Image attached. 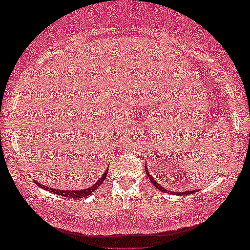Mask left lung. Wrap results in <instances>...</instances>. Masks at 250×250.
I'll return each instance as SVG.
<instances>
[{"mask_svg":"<svg viewBox=\"0 0 250 250\" xmlns=\"http://www.w3.org/2000/svg\"><path fill=\"white\" fill-rule=\"evenodd\" d=\"M146 176L149 177V179H150V181L152 182V185L154 186V187H156L157 189H159L160 191H162V192H166V193H170V192H172V191H169V190H167V189H165L164 187H162V186H160L159 184H158V182H156L154 181V179H153V177L150 175L149 173V171H148V169H146ZM193 192H196V190H189V191H185V192H175L173 191L172 193H175V195H177V196H186V195H189V193H193Z\"/></svg>","mask_w":250,"mask_h":250,"instance_id":"8db88e82","label":"left lung"}]
</instances>
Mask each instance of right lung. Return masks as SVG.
I'll use <instances>...</instances> for the list:
<instances>
[{
  "mask_svg": "<svg viewBox=\"0 0 250 250\" xmlns=\"http://www.w3.org/2000/svg\"><path fill=\"white\" fill-rule=\"evenodd\" d=\"M106 173H108V169L105 170L104 176H102L100 179H99L96 184H93L91 187L89 188H85V189H82V190H61V189H54V188H49L46 187L44 185H41L40 182L35 181V184H37L39 187L43 188L44 190H47V191H51L53 192L54 195H60V196H64V197H68V198H83V197H88L89 195H91L94 190H97L99 187H100V185L102 182L104 181L105 177H106Z\"/></svg>",
  "mask_w": 250,
  "mask_h": 250,
  "instance_id": "right-lung-1",
  "label": "right lung"
}]
</instances>
